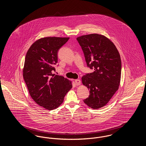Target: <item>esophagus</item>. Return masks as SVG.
<instances>
[{
  "instance_id": "obj_1",
  "label": "esophagus",
  "mask_w": 146,
  "mask_h": 146,
  "mask_svg": "<svg viewBox=\"0 0 146 146\" xmlns=\"http://www.w3.org/2000/svg\"><path fill=\"white\" fill-rule=\"evenodd\" d=\"M75 83L76 85H79L81 84V81L79 79H76L75 80Z\"/></svg>"
}]
</instances>
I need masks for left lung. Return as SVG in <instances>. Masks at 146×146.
Listing matches in <instances>:
<instances>
[{
    "label": "left lung",
    "mask_w": 146,
    "mask_h": 146,
    "mask_svg": "<svg viewBox=\"0 0 146 146\" xmlns=\"http://www.w3.org/2000/svg\"><path fill=\"white\" fill-rule=\"evenodd\" d=\"M83 51L88 67L94 72L82 78L90 90L84 102L92 109L104 106L118 90L120 82L121 58L113 42L104 35H84L76 38Z\"/></svg>",
    "instance_id": "left-lung-1"
}]
</instances>
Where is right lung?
Masks as SVG:
<instances>
[{
    "mask_svg": "<svg viewBox=\"0 0 146 146\" xmlns=\"http://www.w3.org/2000/svg\"><path fill=\"white\" fill-rule=\"evenodd\" d=\"M69 39L42 38L31 46L26 55L23 70L25 82L32 99L46 110L58 107L72 88L71 81L52 74L55 72L58 51Z\"/></svg>",
    "mask_w": 146,
    "mask_h": 146,
    "instance_id": "add662e5",
    "label": "right lung"
}]
</instances>
